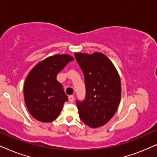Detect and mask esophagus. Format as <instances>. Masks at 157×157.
I'll return each mask as SVG.
<instances>
[{
  "label": "esophagus",
  "instance_id": "esophagus-1",
  "mask_svg": "<svg viewBox=\"0 0 157 157\" xmlns=\"http://www.w3.org/2000/svg\"><path fill=\"white\" fill-rule=\"evenodd\" d=\"M68 98H69V101H70V103H72V102L74 101V99H75V97H74V95H71L69 96Z\"/></svg>",
  "mask_w": 157,
  "mask_h": 157
}]
</instances>
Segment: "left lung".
Masks as SVG:
<instances>
[{
	"instance_id": "1",
	"label": "left lung",
	"mask_w": 157,
	"mask_h": 157,
	"mask_svg": "<svg viewBox=\"0 0 157 157\" xmlns=\"http://www.w3.org/2000/svg\"><path fill=\"white\" fill-rule=\"evenodd\" d=\"M84 74L86 95L76 100L81 120L91 128L105 125L114 116L121 100L120 77L110 60L100 52L75 53Z\"/></svg>"
}]
</instances>
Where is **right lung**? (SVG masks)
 I'll list each match as a JSON object with an SVG mask.
<instances>
[{
	"label": "right lung",
	"instance_id": "add662e5",
	"mask_svg": "<svg viewBox=\"0 0 157 157\" xmlns=\"http://www.w3.org/2000/svg\"><path fill=\"white\" fill-rule=\"evenodd\" d=\"M72 60L68 54H57L40 62L29 73L24 83V100L35 119L51 122L59 115L68 97L57 75Z\"/></svg>",
	"mask_w": 157,
	"mask_h": 157
}]
</instances>
